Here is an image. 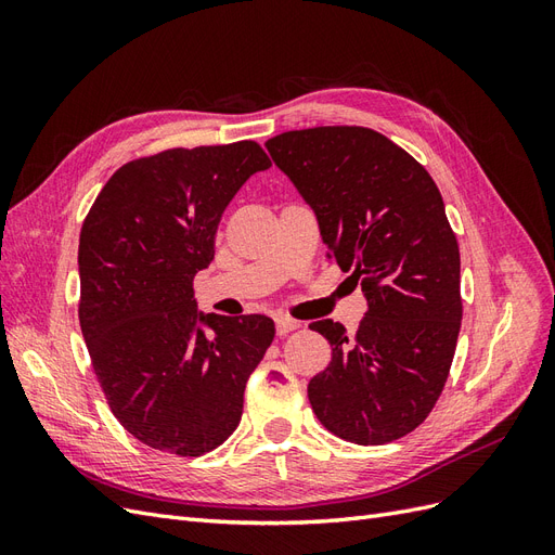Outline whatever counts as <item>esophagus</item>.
Wrapping results in <instances>:
<instances>
[{
	"instance_id": "1",
	"label": "esophagus",
	"mask_w": 555,
	"mask_h": 555,
	"mask_svg": "<svg viewBox=\"0 0 555 555\" xmlns=\"http://www.w3.org/2000/svg\"><path fill=\"white\" fill-rule=\"evenodd\" d=\"M275 328H278V335H287V333L300 328V322H296V319H289V317H275Z\"/></svg>"
}]
</instances>
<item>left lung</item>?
<instances>
[{
    "mask_svg": "<svg viewBox=\"0 0 555 555\" xmlns=\"http://www.w3.org/2000/svg\"><path fill=\"white\" fill-rule=\"evenodd\" d=\"M266 147L367 300L357 335L333 319L310 324L333 349L308 384L312 412L347 442L398 440L438 402L463 319L459 243L438 184L365 127L284 131Z\"/></svg>",
    "mask_w": 555,
    "mask_h": 555,
    "instance_id": "left-lung-1",
    "label": "left lung"
}]
</instances>
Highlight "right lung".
Returning <instances> with one entry per match:
<instances>
[{
    "instance_id": "add662e5",
    "label": "right lung",
    "mask_w": 555,
    "mask_h": 555,
    "mask_svg": "<svg viewBox=\"0 0 555 555\" xmlns=\"http://www.w3.org/2000/svg\"><path fill=\"white\" fill-rule=\"evenodd\" d=\"M268 166L255 141L164 150L120 166L82 222V338L111 412L147 447L201 456L241 424L275 324L198 312L192 282L229 201Z\"/></svg>"
}]
</instances>
